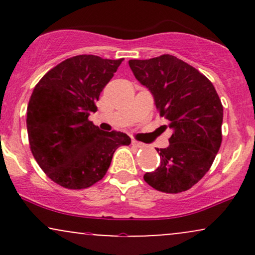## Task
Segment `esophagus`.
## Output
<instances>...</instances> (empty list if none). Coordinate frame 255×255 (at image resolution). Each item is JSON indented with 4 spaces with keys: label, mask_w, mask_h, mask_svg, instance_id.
I'll list each match as a JSON object with an SVG mask.
<instances>
[{
    "label": "esophagus",
    "mask_w": 255,
    "mask_h": 255,
    "mask_svg": "<svg viewBox=\"0 0 255 255\" xmlns=\"http://www.w3.org/2000/svg\"><path fill=\"white\" fill-rule=\"evenodd\" d=\"M131 145H133L134 147H137V148H142V147H144V144H142V142L136 141V140H131Z\"/></svg>",
    "instance_id": "esophagus-1"
}]
</instances>
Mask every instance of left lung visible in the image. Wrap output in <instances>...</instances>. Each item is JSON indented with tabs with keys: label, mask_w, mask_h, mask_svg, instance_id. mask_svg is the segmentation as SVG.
Segmentation results:
<instances>
[{
	"label": "left lung",
	"mask_w": 255,
	"mask_h": 255,
	"mask_svg": "<svg viewBox=\"0 0 255 255\" xmlns=\"http://www.w3.org/2000/svg\"><path fill=\"white\" fill-rule=\"evenodd\" d=\"M135 78L153 95L171 128L166 148H157L160 165L144 180L164 193L188 191L211 168L222 144L223 105L211 81L172 55L129 60Z\"/></svg>",
	"instance_id": "left-lung-1"
}]
</instances>
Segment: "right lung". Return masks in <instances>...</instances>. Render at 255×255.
I'll use <instances>...</instances> for the list:
<instances>
[{"label": "right lung", "mask_w": 255, "mask_h": 255, "mask_svg": "<svg viewBox=\"0 0 255 255\" xmlns=\"http://www.w3.org/2000/svg\"><path fill=\"white\" fill-rule=\"evenodd\" d=\"M122 61L95 55L67 58L32 92L26 118L31 152L46 176L63 188L84 189L101 181L116 148L130 144L127 134L103 131L89 120Z\"/></svg>", "instance_id": "right-lung-1"}]
</instances>
